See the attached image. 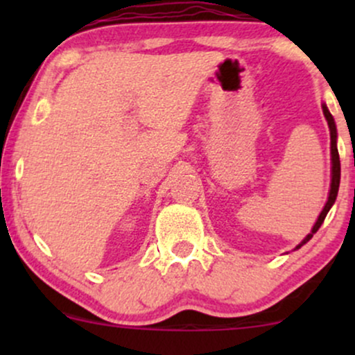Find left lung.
Returning <instances> with one entry per match:
<instances>
[{"mask_svg":"<svg viewBox=\"0 0 355 355\" xmlns=\"http://www.w3.org/2000/svg\"><path fill=\"white\" fill-rule=\"evenodd\" d=\"M322 112H324V116L325 120H327L329 123V130H331V155H332V182H331V191H329V198L327 202H325V207L322 209L319 218H317L315 225L312 227V232L311 234L305 237L302 242L299 243V245L295 247L300 248L304 245V243H307L309 240L313 237V234H315L317 230L320 229V225L324 223L325 217H327L329 210H331V207L334 205V202H336L337 198V191H339V183H340V158H339V150H337V128H336V121H334V116L331 115V112H329V108L325 107V103L322 105Z\"/></svg>","mask_w":355,"mask_h":355,"instance_id":"left-lung-1","label":"left lung"}]
</instances>
